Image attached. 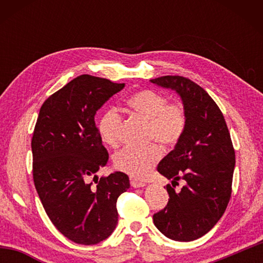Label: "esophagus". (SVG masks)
<instances>
[{
  "mask_svg": "<svg viewBox=\"0 0 263 263\" xmlns=\"http://www.w3.org/2000/svg\"><path fill=\"white\" fill-rule=\"evenodd\" d=\"M131 185L133 186V188H140V186L146 185V183L145 182H141L138 180H131Z\"/></svg>",
  "mask_w": 263,
  "mask_h": 263,
  "instance_id": "esophagus-1",
  "label": "esophagus"
}]
</instances>
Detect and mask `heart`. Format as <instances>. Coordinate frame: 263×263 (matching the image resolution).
I'll list each match as a JSON object with an SVG mask.
<instances>
[{
  "label": "heart",
  "instance_id": "heart-1",
  "mask_svg": "<svg viewBox=\"0 0 263 263\" xmlns=\"http://www.w3.org/2000/svg\"><path fill=\"white\" fill-rule=\"evenodd\" d=\"M128 109L133 115L147 122L146 140L157 141L164 148H172L183 137L188 116L184 105L180 102H168L161 92L152 89H141L128 97ZM122 115L116 109H109L102 115L99 132L105 144L117 147L121 142ZM161 148L157 144L144 147H126L114 158L115 167L127 175L138 179L147 176L161 158Z\"/></svg>",
  "mask_w": 263,
  "mask_h": 263
}]
</instances>
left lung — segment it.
I'll use <instances>...</instances> for the list:
<instances>
[{"instance_id":"left-lung-1","label":"left lung","mask_w":263,"mask_h":263,"mask_svg":"<svg viewBox=\"0 0 263 263\" xmlns=\"http://www.w3.org/2000/svg\"><path fill=\"white\" fill-rule=\"evenodd\" d=\"M151 82L176 90L188 116L182 139L158 166L173 184L182 180L184 185L180 191L166 185L168 203L154 213L153 221L167 238L193 241L206 234L228 208L235 164L233 144L219 106L197 83L180 75Z\"/></svg>"}]
</instances>
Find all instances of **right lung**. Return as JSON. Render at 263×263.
I'll use <instances>...</instances> for the list:
<instances>
[{
	"label": "right lung",
	"instance_id": "1",
	"mask_svg": "<svg viewBox=\"0 0 263 263\" xmlns=\"http://www.w3.org/2000/svg\"><path fill=\"white\" fill-rule=\"evenodd\" d=\"M124 86L80 75L44 102L34 126L35 190L57 230L80 245L99 243L114 232L117 198L130 188L122 172L96 176L109 160L95 124L96 111Z\"/></svg>",
	"mask_w": 263,
	"mask_h": 263
}]
</instances>
